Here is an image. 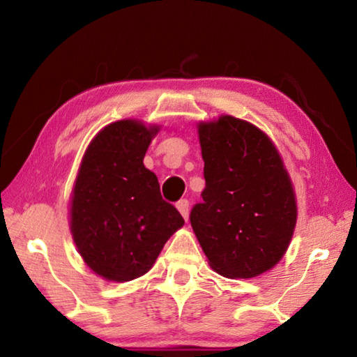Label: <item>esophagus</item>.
I'll list each match as a JSON object with an SVG mask.
<instances>
[{
    "label": "esophagus",
    "instance_id": "obj_1",
    "mask_svg": "<svg viewBox=\"0 0 357 357\" xmlns=\"http://www.w3.org/2000/svg\"><path fill=\"white\" fill-rule=\"evenodd\" d=\"M176 208L179 209V213L183 214V217L187 220V217H189V200H185V198H183V200H179L176 203Z\"/></svg>",
    "mask_w": 357,
    "mask_h": 357
}]
</instances>
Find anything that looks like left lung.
Here are the masks:
<instances>
[{"instance_id":"obj_1","label":"left lung","mask_w":357,"mask_h":357,"mask_svg":"<svg viewBox=\"0 0 357 357\" xmlns=\"http://www.w3.org/2000/svg\"><path fill=\"white\" fill-rule=\"evenodd\" d=\"M204 181L190 223L215 273L250 279L280 261L296 225L291 181L273 142L247 121L198 128Z\"/></svg>"}]
</instances>
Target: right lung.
Here are the masks:
<instances>
[{
	"label": "right lung",
	"instance_id": "obj_1",
	"mask_svg": "<svg viewBox=\"0 0 357 357\" xmlns=\"http://www.w3.org/2000/svg\"><path fill=\"white\" fill-rule=\"evenodd\" d=\"M157 134L124 119L102 129L78 172L70 206V231L96 274L129 282L153 268L183 215L160 195L157 176L143 157Z\"/></svg>",
	"mask_w": 357,
	"mask_h": 357
}]
</instances>
